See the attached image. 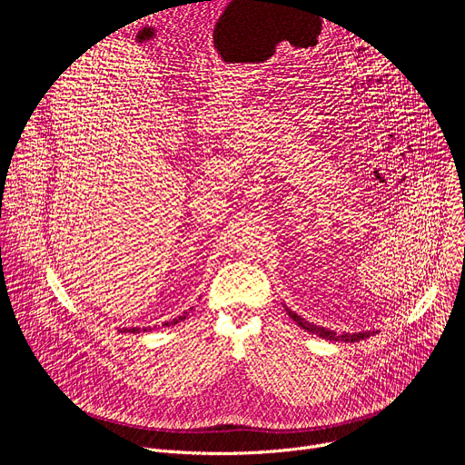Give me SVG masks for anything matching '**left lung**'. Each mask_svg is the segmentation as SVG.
Instances as JSON below:
<instances>
[{
	"label": "left lung",
	"mask_w": 465,
	"mask_h": 465,
	"mask_svg": "<svg viewBox=\"0 0 465 465\" xmlns=\"http://www.w3.org/2000/svg\"><path fill=\"white\" fill-rule=\"evenodd\" d=\"M285 309H287L289 316H291V318H292L300 327L307 329L309 333H314V335H318V337H322V339H325V341L359 342V341H364V339H368V337H371V335H373V331H361V333H342V335H337V333H333V331H329V329H325V327H320V325H314V323L307 322L305 318L298 316V314H296L294 311H291L289 307H285Z\"/></svg>",
	"instance_id": "left-lung-1"
}]
</instances>
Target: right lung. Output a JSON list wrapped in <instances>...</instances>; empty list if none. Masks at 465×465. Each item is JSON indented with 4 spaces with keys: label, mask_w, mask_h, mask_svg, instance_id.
I'll use <instances>...</instances> for the list:
<instances>
[{
    "label": "right lung",
    "mask_w": 465,
    "mask_h": 465,
    "mask_svg": "<svg viewBox=\"0 0 465 465\" xmlns=\"http://www.w3.org/2000/svg\"><path fill=\"white\" fill-rule=\"evenodd\" d=\"M187 314H189V312L185 311V312H183L182 316H178V318H173L171 322H165L163 325H174V323H178V322L185 320V316H187ZM147 329H149V327H143V331H147ZM126 331H130V333H140V331H142V329H140V327H132V329H123V331H121V333H126Z\"/></svg>",
    "instance_id": "right-lung-1"
}]
</instances>
